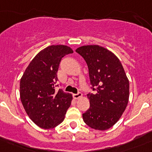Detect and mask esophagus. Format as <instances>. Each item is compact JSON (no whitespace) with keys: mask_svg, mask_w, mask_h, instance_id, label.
<instances>
[{"mask_svg":"<svg viewBox=\"0 0 152 152\" xmlns=\"http://www.w3.org/2000/svg\"><path fill=\"white\" fill-rule=\"evenodd\" d=\"M82 96H83V94L81 93L74 94H73V97H74V99H79V98L82 97Z\"/></svg>","mask_w":152,"mask_h":152,"instance_id":"obj_1","label":"esophagus"}]
</instances>
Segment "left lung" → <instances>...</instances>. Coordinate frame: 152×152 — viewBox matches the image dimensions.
Instances as JSON below:
<instances>
[{"instance_id":"8db88e82","label":"left lung","mask_w":152,"mask_h":152,"mask_svg":"<svg viewBox=\"0 0 152 152\" xmlns=\"http://www.w3.org/2000/svg\"><path fill=\"white\" fill-rule=\"evenodd\" d=\"M75 51L85 59L91 84L97 91L88 94L90 107L83 114L84 122L96 130L108 129L127 106L129 80L119 59L109 50L95 45L81 46Z\"/></svg>"}]
</instances>
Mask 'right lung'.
Returning a JSON list of instances; mask_svg holds the SVG:
<instances>
[{"mask_svg":"<svg viewBox=\"0 0 152 152\" xmlns=\"http://www.w3.org/2000/svg\"><path fill=\"white\" fill-rule=\"evenodd\" d=\"M66 45H51L37 54L25 70L20 83V95L26 113L43 129L60 124L71 105L72 95L55 91L57 72L64 56L72 53Z\"/></svg>","mask_w":152,"mask_h":152,"instance_id":"1","label":"right lung"}]
</instances>
